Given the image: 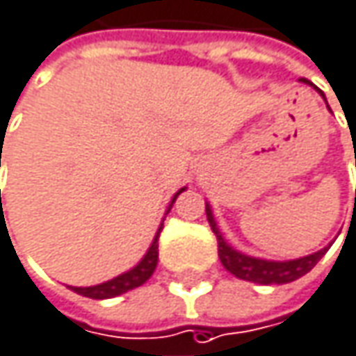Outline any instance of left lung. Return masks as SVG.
I'll list each match as a JSON object with an SVG mask.
<instances>
[{
	"label": "left lung",
	"instance_id": "8db88e82",
	"mask_svg": "<svg viewBox=\"0 0 356 356\" xmlns=\"http://www.w3.org/2000/svg\"><path fill=\"white\" fill-rule=\"evenodd\" d=\"M302 81L312 85L307 79H302ZM312 87L324 97V93L316 85H312ZM324 102H326V97H324ZM206 213H208V222H210L211 232L218 238V257H220L224 269L230 271V273L234 275V277H238V279H244V281H252V283H261V285L291 283V281L300 279L302 275H306L307 271H312L316 267V263L330 248V244H328V246H324L318 252H312L307 257L293 259V261H265V259H254V257H248V254H243V252L234 250L230 244L222 238V234H220V230L216 226V220L211 216V210L208 204H206Z\"/></svg>",
	"mask_w": 356,
	"mask_h": 356
}]
</instances>
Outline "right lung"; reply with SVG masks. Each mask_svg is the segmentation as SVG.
Returning <instances> with one entry per match:
<instances>
[{
	"instance_id": "right-lung-1",
	"label": "right lung",
	"mask_w": 356,
	"mask_h": 356,
	"mask_svg": "<svg viewBox=\"0 0 356 356\" xmlns=\"http://www.w3.org/2000/svg\"><path fill=\"white\" fill-rule=\"evenodd\" d=\"M181 191H185V187L179 189L177 193H175V197L171 200L169 210L173 208V204H175V200H177V195ZM161 230H163V224L159 226V232H156L154 241L150 244V248L146 250L143 261H140L134 269L118 275V277H113V279L106 281V283L93 285V287H71V289H73L75 293H79V296L91 298V300H108V298H115V296H120V293H126V291H130V289L140 287L143 283H146V281L150 279V275L154 273V269H156V263H159V234H161Z\"/></svg>"
}]
</instances>
